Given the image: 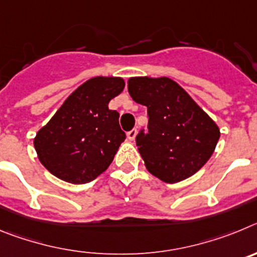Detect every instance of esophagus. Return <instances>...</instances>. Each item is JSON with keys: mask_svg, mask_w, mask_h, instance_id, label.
Wrapping results in <instances>:
<instances>
[{"mask_svg": "<svg viewBox=\"0 0 257 257\" xmlns=\"http://www.w3.org/2000/svg\"><path fill=\"white\" fill-rule=\"evenodd\" d=\"M136 134H138V130H136V128H133V130L127 133V138L130 140H134L136 138Z\"/></svg>", "mask_w": 257, "mask_h": 257, "instance_id": "obj_1", "label": "esophagus"}]
</instances>
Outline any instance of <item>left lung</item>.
Wrapping results in <instances>:
<instances>
[{"label":"left lung","mask_w":257,"mask_h":257,"mask_svg":"<svg viewBox=\"0 0 257 257\" xmlns=\"http://www.w3.org/2000/svg\"><path fill=\"white\" fill-rule=\"evenodd\" d=\"M127 87L134 101L148 108V130L136 136L148 171L174 184L202 169L219 142L217 124L167 77H134Z\"/></svg>","instance_id":"8db88e82"}]
</instances>
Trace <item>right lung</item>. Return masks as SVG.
Returning a JSON list of instances; mask_svg holds the SVG:
<instances>
[{
	"instance_id": "1",
	"label": "right lung",
	"mask_w": 257,
	"mask_h": 257,
	"mask_svg": "<svg viewBox=\"0 0 257 257\" xmlns=\"http://www.w3.org/2000/svg\"><path fill=\"white\" fill-rule=\"evenodd\" d=\"M124 88L119 77H95L68 96L58 112L37 133L35 148L41 163L54 176L86 184L112 163L126 134L109 101Z\"/></svg>"
}]
</instances>
